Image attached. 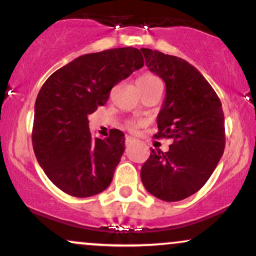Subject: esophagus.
I'll list each match as a JSON object with an SVG mask.
<instances>
[{"instance_id": "34e87169", "label": "esophagus", "mask_w": 256, "mask_h": 256, "mask_svg": "<svg viewBox=\"0 0 256 256\" xmlns=\"http://www.w3.org/2000/svg\"><path fill=\"white\" fill-rule=\"evenodd\" d=\"M136 142V138H134L132 136H125V143L126 144H131V143Z\"/></svg>"}]
</instances>
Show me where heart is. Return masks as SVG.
<instances>
[{"label":"heart","mask_w":256,"mask_h":256,"mask_svg":"<svg viewBox=\"0 0 256 256\" xmlns=\"http://www.w3.org/2000/svg\"><path fill=\"white\" fill-rule=\"evenodd\" d=\"M156 80H158V78L155 77V76H152V74H143L142 77L138 78L137 82H146V83H148V82H156ZM138 126H140V124H138V122H126V128H128V130H131V131L136 130Z\"/></svg>","instance_id":"obj_1"}]
</instances>
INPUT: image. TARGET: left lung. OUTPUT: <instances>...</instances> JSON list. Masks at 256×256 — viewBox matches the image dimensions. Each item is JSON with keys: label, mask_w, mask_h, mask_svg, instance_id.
I'll use <instances>...</instances> for the list:
<instances>
[{"label": "left lung", "mask_w": 256, "mask_h": 256, "mask_svg": "<svg viewBox=\"0 0 256 256\" xmlns=\"http://www.w3.org/2000/svg\"><path fill=\"white\" fill-rule=\"evenodd\" d=\"M146 66L162 78L166 96L158 116L156 138H170V150L152 149L140 179L166 202L198 192L210 179L225 149V119L216 92L183 58L142 48Z\"/></svg>", "instance_id": "1"}]
</instances>
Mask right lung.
<instances>
[{
	"instance_id": "add662e5",
	"label": "right lung",
	"mask_w": 256,
	"mask_h": 256,
	"mask_svg": "<svg viewBox=\"0 0 256 256\" xmlns=\"http://www.w3.org/2000/svg\"><path fill=\"white\" fill-rule=\"evenodd\" d=\"M132 46L85 54L46 80L34 104L32 146L38 164L60 190L76 198L110 186L125 150L124 134L94 138L88 116L108 101L112 88L143 67Z\"/></svg>"
}]
</instances>
